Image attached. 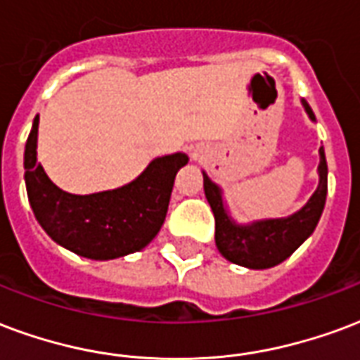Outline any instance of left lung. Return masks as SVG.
Instances as JSON below:
<instances>
[{
    "instance_id": "1",
    "label": "left lung",
    "mask_w": 360,
    "mask_h": 360,
    "mask_svg": "<svg viewBox=\"0 0 360 360\" xmlns=\"http://www.w3.org/2000/svg\"><path fill=\"white\" fill-rule=\"evenodd\" d=\"M302 105L309 118L315 122V114L307 101H302ZM319 187L300 212L288 217L252 221L246 225L233 219L223 200L221 187L207 177L206 172H202L204 193L215 217V246L225 259L248 269L275 267L307 240L321 219L328 193V166L322 146L319 148Z\"/></svg>"
}]
</instances>
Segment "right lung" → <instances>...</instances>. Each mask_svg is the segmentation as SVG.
I'll use <instances>...</instances> for the list:
<instances>
[{"mask_svg":"<svg viewBox=\"0 0 360 360\" xmlns=\"http://www.w3.org/2000/svg\"><path fill=\"white\" fill-rule=\"evenodd\" d=\"M38 126L36 116L24 148V181L32 212L51 240L97 262L143 250L164 225L173 181L188 162L187 154L154 158L124 187L70 194L58 188L38 164Z\"/></svg>","mask_w":360,"mask_h":360,"instance_id":"obj_1","label":"right lung"}]
</instances>
